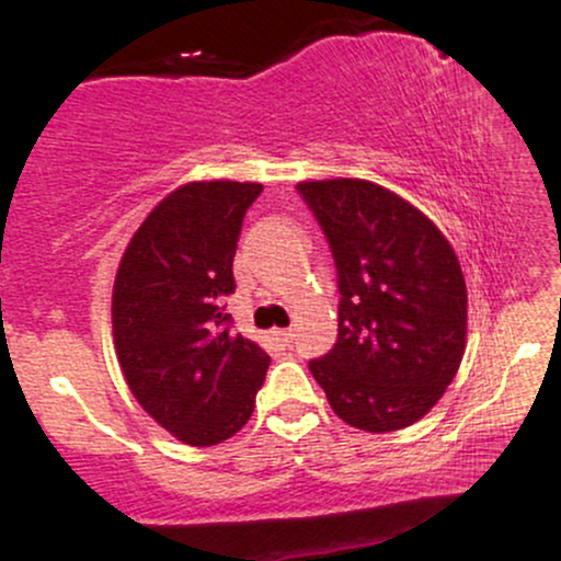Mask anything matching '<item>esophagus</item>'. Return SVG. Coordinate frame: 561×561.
<instances>
[{
    "instance_id": "34e87169",
    "label": "esophagus",
    "mask_w": 561,
    "mask_h": 561,
    "mask_svg": "<svg viewBox=\"0 0 561 561\" xmlns=\"http://www.w3.org/2000/svg\"><path fill=\"white\" fill-rule=\"evenodd\" d=\"M293 337H295L293 330H276V332H274V340H276V343H279V345H289V343H293Z\"/></svg>"
}]
</instances>
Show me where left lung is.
<instances>
[{"mask_svg":"<svg viewBox=\"0 0 561 561\" xmlns=\"http://www.w3.org/2000/svg\"><path fill=\"white\" fill-rule=\"evenodd\" d=\"M337 268V343L308 362L351 427L420 422L459 371L467 285L459 259L422 210L364 179L298 184Z\"/></svg>","mask_w":561,"mask_h":561,"instance_id":"8db88e82","label":"left lung"}]
</instances>
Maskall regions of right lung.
<instances>
[{"label":"right lung","mask_w":561,"mask_h":561,"mask_svg":"<svg viewBox=\"0 0 561 561\" xmlns=\"http://www.w3.org/2000/svg\"><path fill=\"white\" fill-rule=\"evenodd\" d=\"M253 182H192L171 192L128 242L113 287V337L141 409L190 446L248 424L272 358L229 330L242 218Z\"/></svg>","instance_id":"right-lung-1"}]
</instances>
